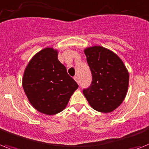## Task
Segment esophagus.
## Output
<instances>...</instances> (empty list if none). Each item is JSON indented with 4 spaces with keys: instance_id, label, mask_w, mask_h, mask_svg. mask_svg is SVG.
<instances>
[{
    "instance_id": "esophagus-1",
    "label": "esophagus",
    "mask_w": 149,
    "mask_h": 149,
    "mask_svg": "<svg viewBox=\"0 0 149 149\" xmlns=\"http://www.w3.org/2000/svg\"><path fill=\"white\" fill-rule=\"evenodd\" d=\"M74 79L76 80V82H77V83H79V78H78V77H77V76H75Z\"/></svg>"
}]
</instances>
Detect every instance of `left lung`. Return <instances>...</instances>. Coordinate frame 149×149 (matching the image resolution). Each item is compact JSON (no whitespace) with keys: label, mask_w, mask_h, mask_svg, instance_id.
<instances>
[{"label":"left lung","mask_w":149,"mask_h":149,"mask_svg":"<svg viewBox=\"0 0 149 149\" xmlns=\"http://www.w3.org/2000/svg\"><path fill=\"white\" fill-rule=\"evenodd\" d=\"M92 83L83 93L93 109L110 112L121 105L129 86V72L121 59L102 47L85 49Z\"/></svg>","instance_id":"left-lung-1"}]
</instances>
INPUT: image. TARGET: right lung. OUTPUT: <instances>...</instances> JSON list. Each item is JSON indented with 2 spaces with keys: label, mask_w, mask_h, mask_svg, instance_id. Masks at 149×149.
I'll return each instance as SVG.
<instances>
[{
  "label": "right lung",
  "mask_w": 149,
  "mask_h": 149,
  "mask_svg": "<svg viewBox=\"0 0 149 149\" xmlns=\"http://www.w3.org/2000/svg\"><path fill=\"white\" fill-rule=\"evenodd\" d=\"M23 88L36 109L54 115L65 109L78 84L59 61L57 51L45 48L37 53L26 67Z\"/></svg>",
  "instance_id": "obj_1"
}]
</instances>
